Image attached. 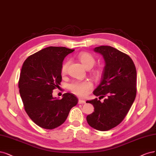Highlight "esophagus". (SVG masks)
<instances>
[{
  "label": "esophagus",
  "instance_id": "34e87169",
  "mask_svg": "<svg viewBox=\"0 0 156 156\" xmlns=\"http://www.w3.org/2000/svg\"><path fill=\"white\" fill-rule=\"evenodd\" d=\"M85 101L84 100H83V99H79V104H83V103H85Z\"/></svg>",
  "mask_w": 156,
  "mask_h": 156
}]
</instances>
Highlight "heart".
<instances>
[{
	"label": "heart",
	"mask_w": 156,
	"mask_h": 156,
	"mask_svg": "<svg viewBox=\"0 0 156 156\" xmlns=\"http://www.w3.org/2000/svg\"><path fill=\"white\" fill-rule=\"evenodd\" d=\"M79 59L82 63L83 66L86 69H90L92 68L95 62V60L94 57L87 52H82L79 53L78 56ZM68 62L66 61L64 62L61 67V73L64 74L66 72L67 68H68ZM97 74H98L99 71L95 72ZM92 83L88 81V80H85V81H76L69 84V88L72 92L79 96L80 97H85L87 96L89 92L92 89Z\"/></svg>",
	"instance_id": "obj_1"
}]
</instances>
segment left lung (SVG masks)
<instances>
[{"label": "left lung", "instance_id": "left-lung-1", "mask_svg": "<svg viewBox=\"0 0 156 156\" xmlns=\"http://www.w3.org/2000/svg\"><path fill=\"white\" fill-rule=\"evenodd\" d=\"M103 55L105 62L101 81L94 94L105 98L87 103L92 104L94 112L87 117L88 125L100 131L109 130L124 119L136 96L137 72L132 58L110 46L94 49Z\"/></svg>", "mask_w": 156, "mask_h": 156}]
</instances>
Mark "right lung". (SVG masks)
Wrapping results in <instances>:
<instances>
[{
	"instance_id": "obj_1",
	"label": "right lung",
	"mask_w": 156,
	"mask_h": 156,
	"mask_svg": "<svg viewBox=\"0 0 156 156\" xmlns=\"http://www.w3.org/2000/svg\"><path fill=\"white\" fill-rule=\"evenodd\" d=\"M74 50L49 46L29 56L23 63L19 88L27 114L36 125L53 129L66 121L69 112L78 99L71 93L62 98H53V90L62 80V62Z\"/></svg>"
}]
</instances>
